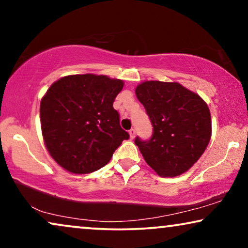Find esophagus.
<instances>
[{
	"label": "esophagus",
	"mask_w": 248,
	"mask_h": 248,
	"mask_svg": "<svg viewBox=\"0 0 248 248\" xmlns=\"http://www.w3.org/2000/svg\"><path fill=\"white\" fill-rule=\"evenodd\" d=\"M128 133H130V138L131 139H134L135 133H137V132H135V128H131V130L128 131Z\"/></svg>",
	"instance_id": "esophagus-1"
}]
</instances>
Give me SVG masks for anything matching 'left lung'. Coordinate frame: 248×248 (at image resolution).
<instances>
[{"mask_svg": "<svg viewBox=\"0 0 248 248\" xmlns=\"http://www.w3.org/2000/svg\"><path fill=\"white\" fill-rule=\"evenodd\" d=\"M135 94L154 126L150 140L135 139L144 160L161 177L187 171L211 139L208 105L177 82L144 81Z\"/></svg>", "mask_w": 248, "mask_h": 248, "instance_id": "8db88e82", "label": "left lung"}]
</instances>
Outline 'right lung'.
<instances>
[{
	"label": "right lung",
	"mask_w": 248,
	"mask_h": 248,
	"mask_svg": "<svg viewBox=\"0 0 248 248\" xmlns=\"http://www.w3.org/2000/svg\"><path fill=\"white\" fill-rule=\"evenodd\" d=\"M123 81L96 74L61 78L40 101L45 145L61 167L89 174L104 167L130 135L113 103Z\"/></svg>",
	"instance_id": "obj_1"
}]
</instances>
